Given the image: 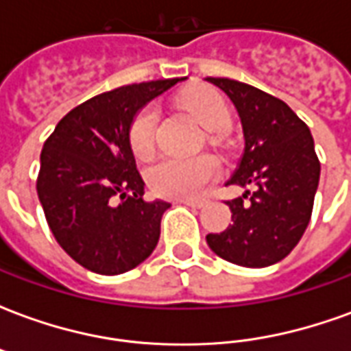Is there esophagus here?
Listing matches in <instances>:
<instances>
[{
	"label": "esophagus",
	"mask_w": 351,
	"mask_h": 351,
	"mask_svg": "<svg viewBox=\"0 0 351 351\" xmlns=\"http://www.w3.org/2000/svg\"><path fill=\"white\" fill-rule=\"evenodd\" d=\"M176 203H182L186 206H193V208H201L205 205V199H178Z\"/></svg>",
	"instance_id": "esophagus-1"
}]
</instances>
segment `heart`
<instances>
[{
	"instance_id": "heart-1",
	"label": "heart",
	"mask_w": 351,
	"mask_h": 351,
	"mask_svg": "<svg viewBox=\"0 0 351 351\" xmlns=\"http://www.w3.org/2000/svg\"><path fill=\"white\" fill-rule=\"evenodd\" d=\"M182 107L206 131L221 133L231 125V110L220 93L213 88H195L182 97ZM158 125V108L146 105L133 116L130 125V146L137 160H146L154 152V135ZM218 173L210 158H167L148 171V186L156 195L171 199L197 197Z\"/></svg>"
}]
</instances>
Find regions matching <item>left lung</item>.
Wrapping results in <instances>:
<instances>
[{
    "mask_svg": "<svg viewBox=\"0 0 351 351\" xmlns=\"http://www.w3.org/2000/svg\"><path fill=\"white\" fill-rule=\"evenodd\" d=\"M228 93L241 116L244 154L228 184L248 186L228 201L229 228L208 233L210 250L241 267L282 261L301 241L314 206L319 160L308 125L278 97L239 80L206 77Z\"/></svg>",
    "mask_w": 351,
    "mask_h": 351,
    "instance_id": "8db88e82",
    "label": "left lung"
}]
</instances>
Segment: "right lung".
<instances>
[{
    "label": "right lung",
    "mask_w": 351,
    "mask_h": 351,
    "mask_svg": "<svg viewBox=\"0 0 351 351\" xmlns=\"http://www.w3.org/2000/svg\"><path fill=\"white\" fill-rule=\"evenodd\" d=\"M182 79L99 93L58 122L41 152L37 195L58 244L97 274L143 263L160 241L165 201H145L130 146L133 116Z\"/></svg>",
    "instance_id": "1"
}]
</instances>
